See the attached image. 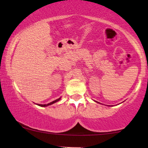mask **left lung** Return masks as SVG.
<instances>
[{
  "label": "left lung",
  "mask_w": 148,
  "mask_h": 148,
  "mask_svg": "<svg viewBox=\"0 0 148 148\" xmlns=\"http://www.w3.org/2000/svg\"><path fill=\"white\" fill-rule=\"evenodd\" d=\"M95 102H98V103H99L98 102H96V101H95ZM110 106V105H109V106Z\"/></svg>",
  "instance_id": "obj_1"
}]
</instances>
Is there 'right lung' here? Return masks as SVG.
Returning a JSON list of instances; mask_svg holds the SVG:
<instances>
[{
  "label": "right lung",
  "instance_id": "1",
  "mask_svg": "<svg viewBox=\"0 0 148 148\" xmlns=\"http://www.w3.org/2000/svg\"><path fill=\"white\" fill-rule=\"evenodd\" d=\"M60 99H61V97H60V98H59L56 99V100H55L52 101V102H51L48 103V104H37V105H38V106H42V107H46V106H50V105L53 104H54V103L58 102V101H59V100H60Z\"/></svg>",
  "mask_w": 148,
  "mask_h": 148
}]
</instances>
